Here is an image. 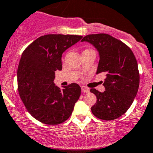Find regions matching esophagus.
<instances>
[{"mask_svg":"<svg viewBox=\"0 0 153 153\" xmlns=\"http://www.w3.org/2000/svg\"><path fill=\"white\" fill-rule=\"evenodd\" d=\"M81 92H89V89L86 86H81Z\"/></svg>","mask_w":153,"mask_h":153,"instance_id":"1","label":"esophagus"}]
</instances>
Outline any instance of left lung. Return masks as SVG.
<instances>
[{
	"label": "left lung",
	"mask_w": 153,
	"mask_h": 153,
	"mask_svg": "<svg viewBox=\"0 0 153 153\" xmlns=\"http://www.w3.org/2000/svg\"><path fill=\"white\" fill-rule=\"evenodd\" d=\"M81 41L98 49L100 60L96 73L106 74L104 92L90 89L97 97L91 107L92 114L105 121L116 119L129 109L138 92L140 75L136 58L127 45L108 34L88 35Z\"/></svg>",
	"instance_id": "left-lung-1"
}]
</instances>
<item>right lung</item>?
Returning a JSON list of instances; mask_svg holds the SVG:
<instances>
[{
	"label": "right lung",
	"instance_id": "1",
	"mask_svg": "<svg viewBox=\"0 0 153 153\" xmlns=\"http://www.w3.org/2000/svg\"><path fill=\"white\" fill-rule=\"evenodd\" d=\"M81 38V35H45L23 52L17 72L18 92L27 111L41 123L57 125L66 121L79 99L78 84L61 89L53 81L55 71L62 69L63 52Z\"/></svg>",
	"mask_w": 153,
	"mask_h": 153
}]
</instances>
